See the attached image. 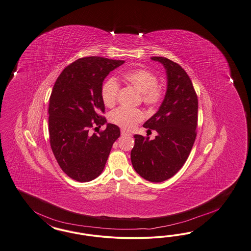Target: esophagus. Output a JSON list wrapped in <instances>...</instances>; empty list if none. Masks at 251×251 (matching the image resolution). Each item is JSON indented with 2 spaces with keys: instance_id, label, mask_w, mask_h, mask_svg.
<instances>
[{
  "instance_id": "esophagus-1",
  "label": "esophagus",
  "mask_w": 251,
  "mask_h": 251,
  "mask_svg": "<svg viewBox=\"0 0 251 251\" xmlns=\"http://www.w3.org/2000/svg\"><path fill=\"white\" fill-rule=\"evenodd\" d=\"M121 135H126V136H130L131 134H130V132L126 131V130H121Z\"/></svg>"
}]
</instances>
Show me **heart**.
Here are the masks:
<instances>
[{"label": "heart", "mask_w": 251, "mask_h": 251, "mask_svg": "<svg viewBox=\"0 0 251 251\" xmlns=\"http://www.w3.org/2000/svg\"><path fill=\"white\" fill-rule=\"evenodd\" d=\"M124 81L133 87L141 94L142 100L148 106L158 104L164 95L162 85L157 83L156 75L146 69H135L123 73ZM120 84L116 78H108L101 89V97L105 106L112 107L117 102ZM109 121L122 129H132L138 122L145 119V114L140 109L119 107L109 114Z\"/></svg>", "instance_id": "heart-1"}]
</instances>
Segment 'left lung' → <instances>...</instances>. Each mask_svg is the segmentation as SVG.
<instances>
[{
	"mask_svg": "<svg viewBox=\"0 0 251 251\" xmlns=\"http://www.w3.org/2000/svg\"><path fill=\"white\" fill-rule=\"evenodd\" d=\"M151 59L166 69L167 91L158 110L144 124L156 130V138L135 134L130 159L141 177L161 182L178 173L190 154L197 136L199 101L189 76L180 65L160 56Z\"/></svg>",
	"mask_w": 251,
	"mask_h": 251,
	"instance_id": "1",
	"label": "left lung"
}]
</instances>
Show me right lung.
<instances>
[{"mask_svg": "<svg viewBox=\"0 0 251 251\" xmlns=\"http://www.w3.org/2000/svg\"><path fill=\"white\" fill-rule=\"evenodd\" d=\"M125 61L83 57L71 63L56 79L49 103V135L52 153L62 171L78 182H90L104 171L113 144L120 137L117 125L102 116L103 81ZM105 124L97 136L88 132Z\"/></svg>", "mask_w": 251, "mask_h": 251, "instance_id": "add662e5", "label": "right lung"}]
</instances>
